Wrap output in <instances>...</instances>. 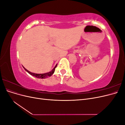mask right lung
<instances>
[{
    "label": "right lung",
    "mask_w": 125,
    "mask_h": 125,
    "mask_svg": "<svg viewBox=\"0 0 125 125\" xmlns=\"http://www.w3.org/2000/svg\"><path fill=\"white\" fill-rule=\"evenodd\" d=\"M57 65H56L55 66V67L54 68V69H52L51 71L49 72V73H42V74H37V73H31V72H30L29 71H28L27 69H26L25 68L24 69L28 72V73L30 74L31 75H33V76L34 77H35L36 78H41V79H45V78H46L48 77H51V75L53 74L55 72V68L56 67H57Z\"/></svg>",
    "instance_id": "right-lung-1"
}]
</instances>
